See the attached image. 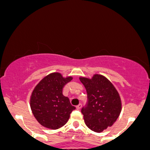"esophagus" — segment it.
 Returning <instances> with one entry per match:
<instances>
[{
    "label": "esophagus",
    "instance_id": "1",
    "mask_svg": "<svg viewBox=\"0 0 150 150\" xmlns=\"http://www.w3.org/2000/svg\"><path fill=\"white\" fill-rule=\"evenodd\" d=\"M81 107H82V104H79V105L76 106V109H81Z\"/></svg>",
    "mask_w": 150,
    "mask_h": 150
}]
</instances>
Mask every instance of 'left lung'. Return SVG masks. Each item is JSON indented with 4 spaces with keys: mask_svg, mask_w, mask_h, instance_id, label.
<instances>
[{
    "mask_svg": "<svg viewBox=\"0 0 150 150\" xmlns=\"http://www.w3.org/2000/svg\"><path fill=\"white\" fill-rule=\"evenodd\" d=\"M87 92L88 104L81 112L86 125L100 133L112 127L122 111V101L113 83L104 76L95 74L91 79L80 76Z\"/></svg>",
    "mask_w": 150,
    "mask_h": 150,
    "instance_id": "8db88e82",
    "label": "left lung"
}]
</instances>
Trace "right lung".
Listing matches in <instances>:
<instances>
[{"label":"right lung","instance_id":"1","mask_svg":"<svg viewBox=\"0 0 150 150\" xmlns=\"http://www.w3.org/2000/svg\"><path fill=\"white\" fill-rule=\"evenodd\" d=\"M72 79L71 76L64 77L59 72H53L43 77L33 88L30 96V109L43 127L57 129L68 122L76 108L63 95L62 90Z\"/></svg>","mask_w":150,"mask_h":150}]
</instances>
